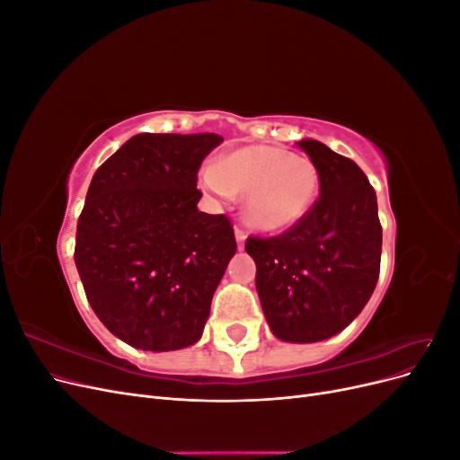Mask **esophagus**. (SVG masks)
Here are the masks:
<instances>
[{
    "mask_svg": "<svg viewBox=\"0 0 460 460\" xmlns=\"http://www.w3.org/2000/svg\"><path fill=\"white\" fill-rule=\"evenodd\" d=\"M234 234H235V242H238V249L242 252L243 245H245V234H243L240 228H235Z\"/></svg>",
    "mask_w": 460,
    "mask_h": 460,
    "instance_id": "esophagus-1",
    "label": "esophagus"
}]
</instances>
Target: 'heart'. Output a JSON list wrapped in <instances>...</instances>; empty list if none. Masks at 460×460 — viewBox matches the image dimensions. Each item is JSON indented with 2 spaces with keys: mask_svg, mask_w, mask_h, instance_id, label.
<instances>
[{
  "mask_svg": "<svg viewBox=\"0 0 460 460\" xmlns=\"http://www.w3.org/2000/svg\"><path fill=\"white\" fill-rule=\"evenodd\" d=\"M203 186L220 198L243 196L242 218L259 232H284L311 211L320 178L314 163L274 146L228 151L203 172Z\"/></svg>",
  "mask_w": 460,
  "mask_h": 460,
  "instance_id": "1",
  "label": "heart"
}]
</instances>
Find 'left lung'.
<instances>
[{"label": "left lung", "mask_w": 460, "mask_h": 460, "mask_svg": "<svg viewBox=\"0 0 460 460\" xmlns=\"http://www.w3.org/2000/svg\"><path fill=\"white\" fill-rule=\"evenodd\" d=\"M320 178V198L278 238H249L255 286L278 340L314 343L336 336L365 309L378 282V201L357 163L316 140H301Z\"/></svg>", "instance_id": "obj_1"}]
</instances>
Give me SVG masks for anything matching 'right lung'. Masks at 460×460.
Instances as JSON below:
<instances>
[{"instance_id":"add662e5","label":"right lung","mask_w":460,"mask_h":460,"mask_svg":"<svg viewBox=\"0 0 460 460\" xmlns=\"http://www.w3.org/2000/svg\"><path fill=\"white\" fill-rule=\"evenodd\" d=\"M218 134H137L92 178L75 262L103 326L136 349L199 341L235 253L225 215L198 208V171Z\"/></svg>"}]
</instances>
